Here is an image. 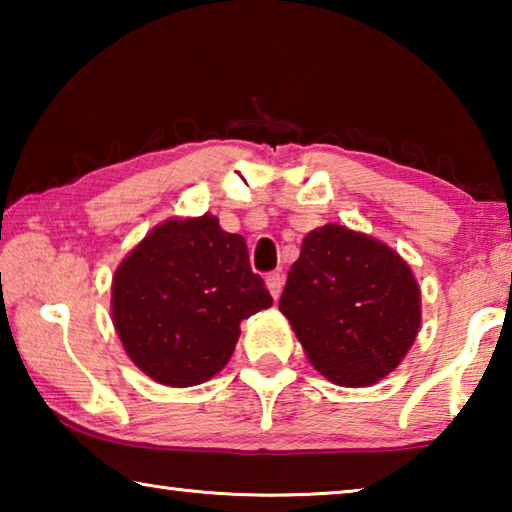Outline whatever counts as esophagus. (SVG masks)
I'll return each instance as SVG.
<instances>
[{
    "label": "esophagus",
    "instance_id": "1",
    "mask_svg": "<svg viewBox=\"0 0 512 512\" xmlns=\"http://www.w3.org/2000/svg\"><path fill=\"white\" fill-rule=\"evenodd\" d=\"M282 284H284L282 273H268V275H266V287H268V291H271V296H273L275 300L280 298Z\"/></svg>",
    "mask_w": 512,
    "mask_h": 512
}]
</instances>
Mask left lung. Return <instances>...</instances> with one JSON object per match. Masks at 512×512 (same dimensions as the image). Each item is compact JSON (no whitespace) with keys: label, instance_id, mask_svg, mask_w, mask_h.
<instances>
[{"label":"left lung","instance_id":"1","mask_svg":"<svg viewBox=\"0 0 512 512\" xmlns=\"http://www.w3.org/2000/svg\"><path fill=\"white\" fill-rule=\"evenodd\" d=\"M280 311L316 370L359 388L386 377L409 352L420 327V289L391 248L332 223L302 241Z\"/></svg>","mask_w":512,"mask_h":512}]
</instances>
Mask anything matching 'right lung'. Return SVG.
I'll use <instances>...</instances> for the list:
<instances>
[{"mask_svg": "<svg viewBox=\"0 0 512 512\" xmlns=\"http://www.w3.org/2000/svg\"><path fill=\"white\" fill-rule=\"evenodd\" d=\"M271 305L244 237L210 214L158 225L112 280V320L128 357L176 388L214 377L235 352L241 320Z\"/></svg>", "mask_w": 512, "mask_h": 512, "instance_id": "right-lung-1", "label": "right lung"}]
</instances>
